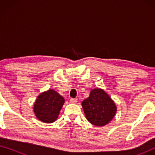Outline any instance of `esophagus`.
Returning <instances> with one entry per match:
<instances>
[{
    "instance_id": "1",
    "label": "esophagus",
    "mask_w": 155,
    "mask_h": 155,
    "mask_svg": "<svg viewBox=\"0 0 155 155\" xmlns=\"http://www.w3.org/2000/svg\"><path fill=\"white\" fill-rule=\"evenodd\" d=\"M70 101H71V103H72V104H75V103L77 102V100H76V99H73V98H71V99H70Z\"/></svg>"
}]
</instances>
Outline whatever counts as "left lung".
Instances as JSON below:
<instances>
[{
	"mask_svg": "<svg viewBox=\"0 0 155 155\" xmlns=\"http://www.w3.org/2000/svg\"><path fill=\"white\" fill-rule=\"evenodd\" d=\"M87 119L92 125L105 126L112 120L116 112L113 100L101 89H94L90 97L82 103Z\"/></svg>",
	"mask_w": 155,
	"mask_h": 155,
	"instance_id": "obj_1",
	"label": "left lung"
}]
</instances>
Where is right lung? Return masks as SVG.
Here are the masks:
<instances>
[{
    "mask_svg": "<svg viewBox=\"0 0 155 155\" xmlns=\"http://www.w3.org/2000/svg\"><path fill=\"white\" fill-rule=\"evenodd\" d=\"M65 99L53 90L38 96L34 106V111L38 119L44 123H53L58 118Z\"/></svg>",
    "mask_w": 155,
    "mask_h": 155,
    "instance_id": "obj_1",
    "label": "right lung"
}]
</instances>
